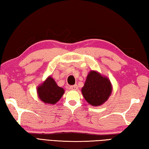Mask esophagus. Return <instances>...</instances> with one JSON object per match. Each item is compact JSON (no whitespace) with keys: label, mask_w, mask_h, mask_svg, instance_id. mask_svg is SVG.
Masks as SVG:
<instances>
[{"label":"esophagus","mask_w":149,"mask_h":149,"mask_svg":"<svg viewBox=\"0 0 149 149\" xmlns=\"http://www.w3.org/2000/svg\"><path fill=\"white\" fill-rule=\"evenodd\" d=\"M70 89L72 90H77L78 89L77 85L75 84V85H73V86H70Z\"/></svg>","instance_id":"1"}]
</instances>
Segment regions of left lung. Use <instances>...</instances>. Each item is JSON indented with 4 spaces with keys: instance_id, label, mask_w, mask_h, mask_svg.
Wrapping results in <instances>:
<instances>
[{
    "instance_id": "1",
    "label": "left lung",
    "mask_w": 149,
    "mask_h": 149,
    "mask_svg": "<svg viewBox=\"0 0 149 149\" xmlns=\"http://www.w3.org/2000/svg\"><path fill=\"white\" fill-rule=\"evenodd\" d=\"M82 93L87 102L93 106H100L108 99L112 91L109 80L95 71H91L82 88Z\"/></svg>"
}]
</instances>
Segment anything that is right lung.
Listing matches in <instances>:
<instances>
[{"mask_svg": "<svg viewBox=\"0 0 149 149\" xmlns=\"http://www.w3.org/2000/svg\"><path fill=\"white\" fill-rule=\"evenodd\" d=\"M37 92L39 98L44 103L55 104L63 96L64 90L59 87L51 77H49L38 88Z\"/></svg>", "mask_w": 149, "mask_h": 149, "instance_id": "1", "label": "right lung"}]
</instances>
